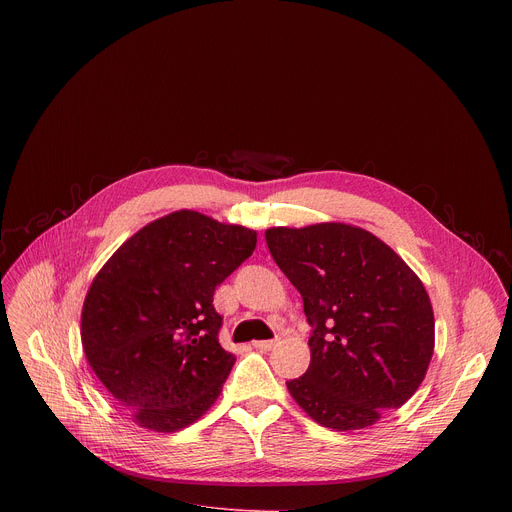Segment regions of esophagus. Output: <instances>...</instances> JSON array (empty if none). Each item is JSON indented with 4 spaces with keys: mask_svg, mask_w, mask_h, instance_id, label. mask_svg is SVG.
<instances>
[{
    "mask_svg": "<svg viewBox=\"0 0 512 512\" xmlns=\"http://www.w3.org/2000/svg\"><path fill=\"white\" fill-rule=\"evenodd\" d=\"M275 344H277V338H273V340H257V342H253V346H255V348H259V350H271Z\"/></svg>",
    "mask_w": 512,
    "mask_h": 512,
    "instance_id": "obj_1",
    "label": "esophagus"
}]
</instances>
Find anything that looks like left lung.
Returning <instances> with one entry per match:
<instances>
[{
	"mask_svg": "<svg viewBox=\"0 0 512 512\" xmlns=\"http://www.w3.org/2000/svg\"><path fill=\"white\" fill-rule=\"evenodd\" d=\"M265 241L312 326L310 367L287 381L291 397L336 431L399 409L433 354V310L419 277L373 233L342 223L267 229Z\"/></svg>",
	"mask_w": 512,
	"mask_h": 512,
	"instance_id": "1",
	"label": "left lung"
}]
</instances>
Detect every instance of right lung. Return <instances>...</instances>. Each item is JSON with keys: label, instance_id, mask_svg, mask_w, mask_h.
<instances>
[{"label": "right lung", "instance_id": "right-lung-1", "mask_svg": "<svg viewBox=\"0 0 512 512\" xmlns=\"http://www.w3.org/2000/svg\"><path fill=\"white\" fill-rule=\"evenodd\" d=\"M255 245L251 229L178 210L127 239L93 279L83 348L137 425L182 429L221 395L235 354L218 342L212 296Z\"/></svg>", "mask_w": 512, "mask_h": 512}]
</instances>
